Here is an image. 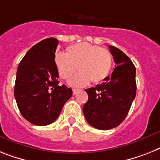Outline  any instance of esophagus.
Segmentation results:
<instances>
[{
  "label": "esophagus",
  "mask_w": 160,
  "mask_h": 160,
  "mask_svg": "<svg viewBox=\"0 0 160 160\" xmlns=\"http://www.w3.org/2000/svg\"><path fill=\"white\" fill-rule=\"evenodd\" d=\"M78 91H79V89H77V88H73V89H72V92H73V94L74 95L76 94Z\"/></svg>",
  "instance_id": "34e87169"
}]
</instances>
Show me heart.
Masks as SVG:
<instances>
[{
    "instance_id": "heart-1",
    "label": "heart",
    "mask_w": 160,
    "mask_h": 160,
    "mask_svg": "<svg viewBox=\"0 0 160 160\" xmlns=\"http://www.w3.org/2000/svg\"><path fill=\"white\" fill-rule=\"evenodd\" d=\"M54 63L60 77L68 80L79 69L80 72L68 81L70 85L82 87L92 81L102 82L108 77L112 68L113 58L109 50L89 43L71 45L67 53H58Z\"/></svg>"
}]
</instances>
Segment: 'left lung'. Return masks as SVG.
<instances>
[{
	"instance_id": "1",
	"label": "left lung",
	"mask_w": 160,
	"mask_h": 160,
	"mask_svg": "<svg viewBox=\"0 0 160 160\" xmlns=\"http://www.w3.org/2000/svg\"><path fill=\"white\" fill-rule=\"evenodd\" d=\"M109 49L115 68L105 82L85 89L88 99L83 107L87 122L101 130L111 129L120 124L136 97L135 66L120 49L115 46H109Z\"/></svg>"
}]
</instances>
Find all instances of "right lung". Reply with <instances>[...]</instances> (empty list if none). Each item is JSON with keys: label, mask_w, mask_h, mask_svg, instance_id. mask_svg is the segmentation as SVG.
Returning <instances> with one entry per match:
<instances>
[{"label": "right lung", "mask_w": 160, "mask_h": 160, "mask_svg": "<svg viewBox=\"0 0 160 160\" xmlns=\"http://www.w3.org/2000/svg\"><path fill=\"white\" fill-rule=\"evenodd\" d=\"M58 41L47 38L32 46L21 60L16 74L14 97L20 113L28 121L45 126L58 117L72 88L58 85L54 63Z\"/></svg>", "instance_id": "right-lung-1"}]
</instances>
